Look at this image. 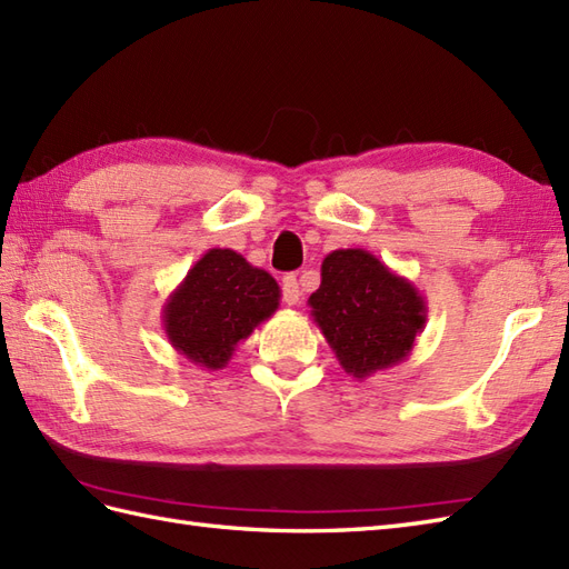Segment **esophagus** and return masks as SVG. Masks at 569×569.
Masks as SVG:
<instances>
[{
	"mask_svg": "<svg viewBox=\"0 0 569 569\" xmlns=\"http://www.w3.org/2000/svg\"><path fill=\"white\" fill-rule=\"evenodd\" d=\"M282 297H284V301L289 303V307H295V303L299 301L301 292H299L297 274H284V280H282Z\"/></svg>",
	"mask_w": 569,
	"mask_h": 569,
	"instance_id": "34e87169",
	"label": "esophagus"
}]
</instances>
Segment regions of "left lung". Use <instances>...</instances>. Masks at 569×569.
<instances>
[{
	"mask_svg": "<svg viewBox=\"0 0 569 569\" xmlns=\"http://www.w3.org/2000/svg\"><path fill=\"white\" fill-rule=\"evenodd\" d=\"M309 307L340 367L359 381L408 359L427 323L420 289L365 248L323 258Z\"/></svg>",
	"mask_w": 569,
	"mask_h": 569,
	"instance_id": "left-lung-1",
	"label": "left lung"
}]
</instances>
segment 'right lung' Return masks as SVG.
Instances as JSON below:
<instances>
[{
	"instance_id": "add662e5",
	"label": "right lung",
	"mask_w": 569,
	"mask_h": 569,
	"mask_svg": "<svg viewBox=\"0 0 569 569\" xmlns=\"http://www.w3.org/2000/svg\"><path fill=\"white\" fill-rule=\"evenodd\" d=\"M280 284L231 248H210L163 303L171 348L192 365L224 369L231 355L280 307Z\"/></svg>"
}]
</instances>
